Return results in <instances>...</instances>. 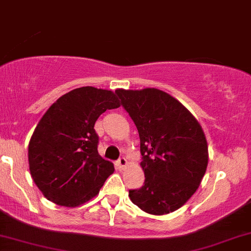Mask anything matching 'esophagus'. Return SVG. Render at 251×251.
Returning <instances> with one entry per match:
<instances>
[{
  "label": "esophagus",
  "instance_id": "1",
  "mask_svg": "<svg viewBox=\"0 0 251 251\" xmlns=\"http://www.w3.org/2000/svg\"><path fill=\"white\" fill-rule=\"evenodd\" d=\"M117 164H118V166H119L120 170H125L126 166H127V160H126L124 157L123 158H119V159H118Z\"/></svg>",
  "mask_w": 251,
  "mask_h": 251
}]
</instances>
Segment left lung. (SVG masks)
<instances>
[{
    "mask_svg": "<svg viewBox=\"0 0 251 251\" xmlns=\"http://www.w3.org/2000/svg\"><path fill=\"white\" fill-rule=\"evenodd\" d=\"M140 138L145 183L129 190L132 203L150 215L174 212L200 186L209 152L198 120L183 103L158 88L117 89Z\"/></svg>",
    "mask_w": 251,
    "mask_h": 251,
    "instance_id": "left-lung-1",
    "label": "left lung"
}]
</instances>
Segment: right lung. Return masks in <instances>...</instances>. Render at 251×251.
<instances>
[{
	"mask_svg": "<svg viewBox=\"0 0 251 251\" xmlns=\"http://www.w3.org/2000/svg\"><path fill=\"white\" fill-rule=\"evenodd\" d=\"M119 106L112 91L86 86L63 94L43 114L30 138L28 162L48 201L75 208L99 194L114 166L98 153L94 124Z\"/></svg>",
	"mask_w": 251,
	"mask_h": 251,
	"instance_id": "obj_1",
	"label": "right lung"
}]
</instances>
